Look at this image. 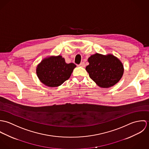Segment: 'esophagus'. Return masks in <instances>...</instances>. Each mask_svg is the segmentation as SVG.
I'll return each mask as SVG.
<instances>
[{"label": "esophagus", "mask_w": 149, "mask_h": 149, "mask_svg": "<svg viewBox=\"0 0 149 149\" xmlns=\"http://www.w3.org/2000/svg\"><path fill=\"white\" fill-rule=\"evenodd\" d=\"M79 66H81V67L84 68V67H85V63H84V62H82V63H81L80 64H79Z\"/></svg>", "instance_id": "34e87169"}]
</instances>
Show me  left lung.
<instances>
[{
  "label": "left lung",
  "mask_w": 149,
  "mask_h": 149,
  "mask_svg": "<svg viewBox=\"0 0 149 149\" xmlns=\"http://www.w3.org/2000/svg\"><path fill=\"white\" fill-rule=\"evenodd\" d=\"M88 62L89 64L86 66V70L90 78L102 88L116 84L123 76V64L113 55L96 53L88 58Z\"/></svg>",
  "instance_id": "1"
}]
</instances>
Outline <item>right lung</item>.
<instances>
[{"mask_svg":"<svg viewBox=\"0 0 149 149\" xmlns=\"http://www.w3.org/2000/svg\"><path fill=\"white\" fill-rule=\"evenodd\" d=\"M73 63L66 64L61 56L44 59L37 68V74L40 81L50 87L61 85L70 77L73 69Z\"/></svg>","mask_w":149,"mask_h":149,"instance_id":"add662e5","label":"right lung"}]
</instances>
